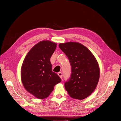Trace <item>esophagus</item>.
<instances>
[{"mask_svg": "<svg viewBox=\"0 0 121 121\" xmlns=\"http://www.w3.org/2000/svg\"><path fill=\"white\" fill-rule=\"evenodd\" d=\"M57 74H58V75L60 76V77L61 79L62 78V74L61 73V72H59L58 73H57Z\"/></svg>", "mask_w": 121, "mask_h": 121, "instance_id": "obj_1", "label": "esophagus"}]
</instances>
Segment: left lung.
Listing matches in <instances>:
<instances>
[{"mask_svg": "<svg viewBox=\"0 0 121 121\" xmlns=\"http://www.w3.org/2000/svg\"><path fill=\"white\" fill-rule=\"evenodd\" d=\"M59 46L71 65V76L65 84V90L72 98L84 99L93 93L98 84V62L91 52L81 43L68 42L60 43Z\"/></svg>", "mask_w": 121, "mask_h": 121, "instance_id": "1", "label": "left lung"}]
</instances>
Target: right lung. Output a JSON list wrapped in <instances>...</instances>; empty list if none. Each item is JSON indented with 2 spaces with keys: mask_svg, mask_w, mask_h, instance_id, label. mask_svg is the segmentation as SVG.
Segmentation results:
<instances>
[{
  "mask_svg": "<svg viewBox=\"0 0 121 121\" xmlns=\"http://www.w3.org/2000/svg\"><path fill=\"white\" fill-rule=\"evenodd\" d=\"M56 43L43 40L28 52L22 62L21 77L25 89L36 98L42 99L52 92L55 86L61 82L56 73L53 72L50 58Z\"/></svg>",
  "mask_w": 121,
  "mask_h": 121,
  "instance_id": "obj_1",
  "label": "right lung"
}]
</instances>
